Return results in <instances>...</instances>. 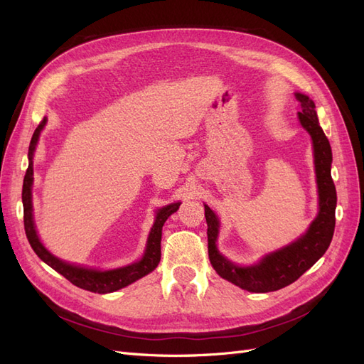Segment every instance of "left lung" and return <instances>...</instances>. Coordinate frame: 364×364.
<instances>
[{
	"instance_id": "1",
	"label": "left lung",
	"mask_w": 364,
	"mask_h": 364,
	"mask_svg": "<svg viewBox=\"0 0 364 364\" xmlns=\"http://www.w3.org/2000/svg\"><path fill=\"white\" fill-rule=\"evenodd\" d=\"M296 98L301 103V124L313 138L318 188V215L308 232L290 246L264 257L259 264L240 267L218 253L215 247L218 220L209 206L205 205L209 261L220 277L252 293L277 291L299 279L326 252L334 235L337 193L331 178V146L322 127L318 126L316 106L311 98L304 94H296Z\"/></svg>"
}]
</instances>
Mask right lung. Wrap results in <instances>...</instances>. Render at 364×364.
Returning <instances> with one entry per match:
<instances>
[{"instance_id":"1","label":"right lung","mask_w":364,"mask_h":364,"mask_svg":"<svg viewBox=\"0 0 364 364\" xmlns=\"http://www.w3.org/2000/svg\"><path fill=\"white\" fill-rule=\"evenodd\" d=\"M47 119L43 118L39 126L36 127L35 134L31 136L30 147H28V168L24 176V185H23V205H24V229L26 235L31 249L35 250L36 255L47 262L50 267H53L62 277L67 278L75 287H80L87 291L94 293H112L119 289L126 287V285L135 282L136 279L146 277L147 273L155 270L161 261V237H162V226L173 213L179 209V202L171 203L165 206L158 211L155 225H153L149 241H147V249L144 257L141 261L130 264V266L115 269V270H107V272H98L91 269H83V267H75L71 264L63 262L53 257L51 253L42 246V243L38 238L35 223H33V208H31V185H33V153H35L39 134L41 130L46 126Z\"/></svg>"}]
</instances>
